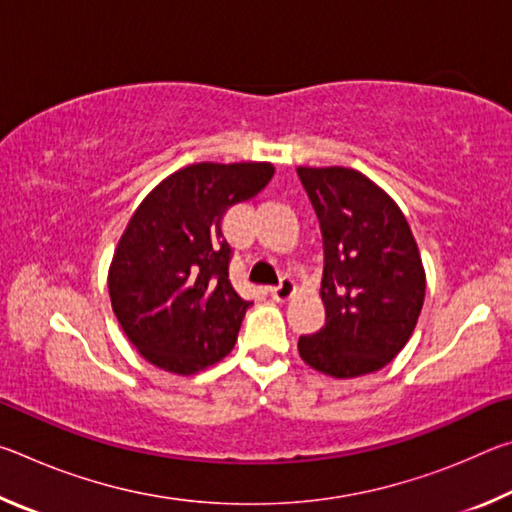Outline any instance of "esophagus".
<instances>
[{"instance_id":"34e87169","label":"esophagus","mask_w":512,"mask_h":512,"mask_svg":"<svg viewBox=\"0 0 512 512\" xmlns=\"http://www.w3.org/2000/svg\"><path fill=\"white\" fill-rule=\"evenodd\" d=\"M293 293H296V282H293L291 277H284L277 287L271 289V298L277 302H284V300H289Z\"/></svg>"}]
</instances>
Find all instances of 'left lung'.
<instances>
[{"label":"left lung","mask_w":512,"mask_h":512,"mask_svg":"<svg viewBox=\"0 0 512 512\" xmlns=\"http://www.w3.org/2000/svg\"><path fill=\"white\" fill-rule=\"evenodd\" d=\"M323 232L325 325L300 336L302 361L352 379L391 363L411 339L427 277L409 221L384 189L348 167H298Z\"/></svg>","instance_id":"obj_1"}]
</instances>
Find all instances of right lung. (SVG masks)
<instances>
[{
    "label": "right lung",
    "instance_id": "right-lung-1",
    "mask_svg": "<svg viewBox=\"0 0 512 512\" xmlns=\"http://www.w3.org/2000/svg\"><path fill=\"white\" fill-rule=\"evenodd\" d=\"M271 162H198L153 187L112 255L108 291L121 329L142 357L194 375L235 348L250 302L230 282L221 221L268 185Z\"/></svg>",
    "mask_w": 512,
    "mask_h": 512
}]
</instances>
